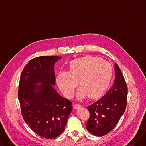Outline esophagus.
Instances as JSON below:
<instances>
[{"label": "esophagus", "mask_w": 146, "mask_h": 146, "mask_svg": "<svg viewBox=\"0 0 146 146\" xmlns=\"http://www.w3.org/2000/svg\"><path fill=\"white\" fill-rule=\"evenodd\" d=\"M73 106H74V108L75 110H79V108H80L81 107H82L81 105H79V104H74Z\"/></svg>", "instance_id": "obj_1"}]
</instances>
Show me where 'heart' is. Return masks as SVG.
I'll return each mask as SVG.
<instances>
[{
	"label": "heart",
	"instance_id": "1",
	"mask_svg": "<svg viewBox=\"0 0 146 146\" xmlns=\"http://www.w3.org/2000/svg\"><path fill=\"white\" fill-rule=\"evenodd\" d=\"M68 69V72H59L56 80L60 90L68 98L74 95L77 80L80 85L78 99L101 97L109 88L113 75L112 67L108 61L90 56L71 61Z\"/></svg>",
	"mask_w": 146,
	"mask_h": 146
}]
</instances>
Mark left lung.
<instances>
[{"label": "left lung", "instance_id": "obj_1", "mask_svg": "<svg viewBox=\"0 0 146 146\" xmlns=\"http://www.w3.org/2000/svg\"><path fill=\"white\" fill-rule=\"evenodd\" d=\"M114 67L115 78L112 88L99 100L88 106L90 117L86 128L95 136L101 137L112 131L126 108L127 86L119 66L115 63Z\"/></svg>", "mask_w": 146, "mask_h": 146}]
</instances>
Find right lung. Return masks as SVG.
<instances>
[{"label": "right lung", "mask_w": 146, "mask_h": 146, "mask_svg": "<svg viewBox=\"0 0 146 146\" xmlns=\"http://www.w3.org/2000/svg\"><path fill=\"white\" fill-rule=\"evenodd\" d=\"M61 57L30 60L21 73L18 90L22 116L33 131L47 139L63 133L72 111V102L54 89L55 63Z\"/></svg>", "instance_id": "add662e5"}]
</instances>
